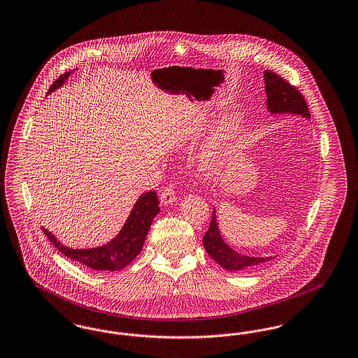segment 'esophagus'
<instances>
[{
	"mask_svg": "<svg viewBox=\"0 0 358 358\" xmlns=\"http://www.w3.org/2000/svg\"><path fill=\"white\" fill-rule=\"evenodd\" d=\"M176 201V187L169 184L161 193V204L171 205Z\"/></svg>",
	"mask_w": 358,
	"mask_h": 358,
	"instance_id": "1",
	"label": "esophagus"
}]
</instances>
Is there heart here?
<instances>
[{
  "label": "heart",
  "mask_w": 358,
  "mask_h": 358,
  "mask_svg": "<svg viewBox=\"0 0 358 358\" xmlns=\"http://www.w3.org/2000/svg\"><path fill=\"white\" fill-rule=\"evenodd\" d=\"M241 126V114L238 111H232L227 120L224 122V126L222 129V134H220V139H231L234 136H236V133L238 131ZM220 150L219 148H213L208 155H206V164L208 165H215V162L219 159V155Z\"/></svg>",
  "instance_id": "b5f03b06"
}]
</instances>
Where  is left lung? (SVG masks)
<instances>
[{
  "instance_id": "obj_1",
  "label": "left lung",
  "mask_w": 358,
  "mask_h": 358,
  "mask_svg": "<svg viewBox=\"0 0 358 358\" xmlns=\"http://www.w3.org/2000/svg\"><path fill=\"white\" fill-rule=\"evenodd\" d=\"M264 85H266V94H267V108L271 114H296L305 118H310V113H308L305 98L294 85H289L287 80H285L273 71L266 69ZM203 243L209 256L215 262H217L222 268L232 273L254 270L260 264L273 259V256L254 257V256L241 255L236 251H234L222 240L215 210L212 213L210 225L203 238Z\"/></svg>"
}]
</instances>
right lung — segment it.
<instances>
[{
  "mask_svg": "<svg viewBox=\"0 0 358 358\" xmlns=\"http://www.w3.org/2000/svg\"><path fill=\"white\" fill-rule=\"evenodd\" d=\"M69 73L71 72L62 75L51 85L48 94L64 85ZM158 212L159 206L157 193L153 190L143 193L136 200V205L124 222L123 228L120 229V234L107 244L96 248L73 250L62 244L48 229L43 228V232L50 238L56 250L60 251L63 255L67 256L69 259L76 260L96 271H118L127 264H130L141 252L145 238L150 229V225L154 217L158 215Z\"/></svg>",
  "mask_w": 358,
  "mask_h": 358,
  "instance_id": "1",
  "label": "right lung"
}]
</instances>
